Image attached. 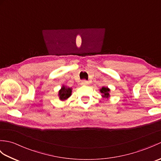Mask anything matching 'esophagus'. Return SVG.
<instances>
[{
	"label": "esophagus",
	"instance_id": "34e87169",
	"mask_svg": "<svg viewBox=\"0 0 161 161\" xmlns=\"http://www.w3.org/2000/svg\"><path fill=\"white\" fill-rule=\"evenodd\" d=\"M81 85H84V86H85V85H88V84H89V82H88V81H86V80H83L82 81H81Z\"/></svg>",
	"mask_w": 161,
	"mask_h": 161
}]
</instances>
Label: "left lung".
<instances>
[{
	"label": "left lung",
	"instance_id": "obj_1",
	"mask_svg": "<svg viewBox=\"0 0 161 161\" xmlns=\"http://www.w3.org/2000/svg\"><path fill=\"white\" fill-rule=\"evenodd\" d=\"M100 93H102V97L104 99H109L110 97V89L108 87L103 86L100 89Z\"/></svg>",
	"mask_w": 161,
	"mask_h": 161
}]
</instances>
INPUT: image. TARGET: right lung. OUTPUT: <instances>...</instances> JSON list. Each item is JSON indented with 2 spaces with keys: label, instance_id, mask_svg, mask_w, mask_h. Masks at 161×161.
I'll return each mask as SVG.
<instances>
[{
  "label": "right lung",
  "instance_id": "obj_1",
  "mask_svg": "<svg viewBox=\"0 0 161 161\" xmlns=\"http://www.w3.org/2000/svg\"><path fill=\"white\" fill-rule=\"evenodd\" d=\"M71 94L72 88L67 87L66 86L63 85L62 87L61 88V89L59 91L58 96H59V98L61 101H65L71 96Z\"/></svg>",
  "mask_w": 161,
  "mask_h": 161
}]
</instances>
